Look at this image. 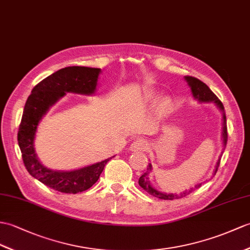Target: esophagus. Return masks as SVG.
<instances>
[{
    "label": "esophagus",
    "instance_id": "1",
    "mask_svg": "<svg viewBox=\"0 0 250 250\" xmlns=\"http://www.w3.org/2000/svg\"><path fill=\"white\" fill-rule=\"evenodd\" d=\"M147 147H148V144L146 141H144V139H141V138H137L132 143L131 150L132 151H136V152L145 151V150L147 149Z\"/></svg>",
    "mask_w": 250,
    "mask_h": 250
}]
</instances>
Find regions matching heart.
I'll list each match as a JSON object with an SVG mask.
<instances>
[{"mask_svg": "<svg viewBox=\"0 0 250 250\" xmlns=\"http://www.w3.org/2000/svg\"><path fill=\"white\" fill-rule=\"evenodd\" d=\"M149 98L153 99L154 95L153 94L149 95ZM170 106H171V102L169 99L167 98L162 99V100L158 103V106H156V113H158L159 116H165L168 112H169Z\"/></svg>", "mask_w": 250, "mask_h": 250, "instance_id": "b5f03b06", "label": "heart"}]
</instances>
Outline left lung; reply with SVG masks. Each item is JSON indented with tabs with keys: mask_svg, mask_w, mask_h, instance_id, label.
Returning a JSON list of instances; mask_svg holds the SVG:
<instances>
[{
	"mask_svg": "<svg viewBox=\"0 0 250 250\" xmlns=\"http://www.w3.org/2000/svg\"><path fill=\"white\" fill-rule=\"evenodd\" d=\"M185 80L188 81V83L189 84L190 88H191V92H193V96L198 99L199 101L201 102H210V101H214V103H216V105L222 109L223 111V114H224V127H223V138H224V144L225 146L227 145V141H228V131H227V123H226V115H225V108H224V105L222 101L219 100V99L216 97V95L214 94V92L208 88V85H206L204 82H201L200 80H198L197 78H194V77H189V75H188V77H185ZM219 164H220V159L218 160L217 162V166H216V169H215V173L218 169L219 167ZM151 164H149L148 168H147V171L144 173V175L139 178L138 180V183L141 187L147 191V193H149L150 195H152L154 197H156V198H160V199H164V200H173V199H179V198H183V197L188 196V194H190L191 191H193V189H189V190H185L183 191V193L181 194H164V193H161V191L154 189L151 185H150V182H149V173L150 171H151ZM201 184H198L196 185L195 188H198L201 187Z\"/></svg>",
	"mask_w": 250,
	"mask_h": 250,
	"instance_id": "1",
	"label": "left lung"
}]
</instances>
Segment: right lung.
<instances>
[{
	"label": "right lung",
	"mask_w": 250,
	"mask_h": 250,
	"mask_svg": "<svg viewBox=\"0 0 250 250\" xmlns=\"http://www.w3.org/2000/svg\"><path fill=\"white\" fill-rule=\"evenodd\" d=\"M99 68L72 66L62 68L39 82L28 96L18 131L23 164L34 178L46 187L66 194L90 188L111 159L73 171H54L39 163L34 150V138L40 119L65 92L91 95L97 86Z\"/></svg>",
	"instance_id": "add662e5"
}]
</instances>
